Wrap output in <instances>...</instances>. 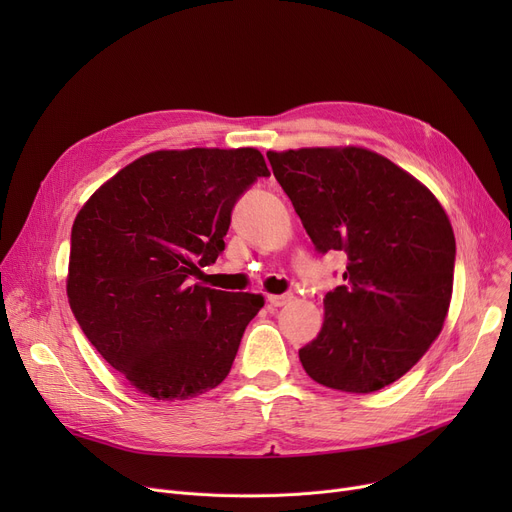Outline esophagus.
Masks as SVG:
<instances>
[{
    "label": "esophagus",
    "instance_id": "34e87169",
    "mask_svg": "<svg viewBox=\"0 0 512 512\" xmlns=\"http://www.w3.org/2000/svg\"><path fill=\"white\" fill-rule=\"evenodd\" d=\"M292 301V294H267V303L272 307H284Z\"/></svg>",
    "mask_w": 512,
    "mask_h": 512
}]
</instances>
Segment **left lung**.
Returning <instances> with one entry per match:
<instances>
[{
  "label": "left lung",
  "mask_w": 512,
  "mask_h": 512,
  "mask_svg": "<svg viewBox=\"0 0 512 512\" xmlns=\"http://www.w3.org/2000/svg\"><path fill=\"white\" fill-rule=\"evenodd\" d=\"M319 253L344 251V286L299 359L317 384L369 394L402 378L442 332L456 242L440 201L363 147L267 151Z\"/></svg>",
  "instance_id": "left-lung-1"
}]
</instances>
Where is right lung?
<instances>
[{"label": "right lung", "instance_id": "add662e5", "mask_svg": "<svg viewBox=\"0 0 512 512\" xmlns=\"http://www.w3.org/2000/svg\"><path fill=\"white\" fill-rule=\"evenodd\" d=\"M270 176L261 151L161 149L103 182L78 211L66 292L97 353L155 400H186L230 373L261 294L188 278L224 251L236 199Z\"/></svg>", "mask_w": 512, "mask_h": 512}]
</instances>
